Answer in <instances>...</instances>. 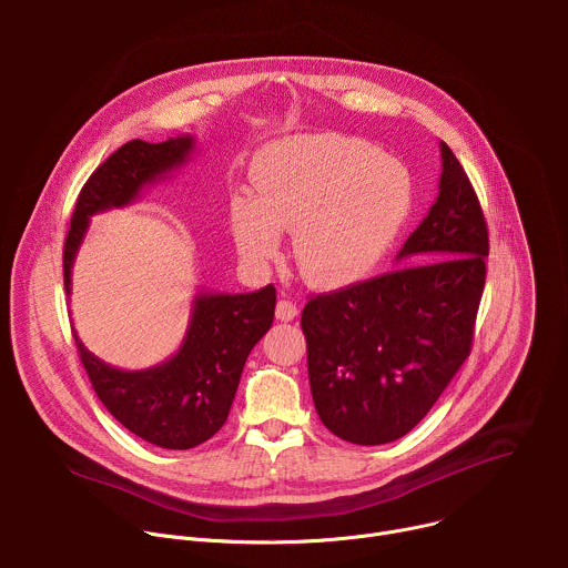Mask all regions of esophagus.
I'll return each instance as SVG.
<instances>
[{
	"instance_id": "34e87169",
	"label": "esophagus",
	"mask_w": 568,
	"mask_h": 568,
	"mask_svg": "<svg viewBox=\"0 0 568 568\" xmlns=\"http://www.w3.org/2000/svg\"><path fill=\"white\" fill-rule=\"evenodd\" d=\"M296 314H298L296 303H292V301H287V298H281V301L276 303V318H278V321H292V318H296Z\"/></svg>"
}]
</instances>
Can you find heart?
I'll use <instances>...</instances> for the list:
<instances>
[{
  "label": "heart",
  "mask_w": 568,
  "mask_h": 568,
  "mask_svg": "<svg viewBox=\"0 0 568 568\" xmlns=\"http://www.w3.org/2000/svg\"><path fill=\"white\" fill-rule=\"evenodd\" d=\"M256 195L237 191L229 222L237 252L267 263L281 229L294 231L292 256L316 287H346L371 276L395 247L416 204L404 161L335 132L267 145L252 164Z\"/></svg>",
  "instance_id": "1"
}]
</instances>
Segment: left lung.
<instances>
[{"mask_svg":"<svg viewBox=\"0 0 568 568\" xmlns=\"http://www.w3.org/2000/svg\"><path fill=\"white\" fill-rule=\"evenodd\" d=\"M440 159L438 197L397 254L423 265L312 296L301 314L316 414L355 445L409 434L471 348L488 226L445 141Z\"/></svg>","mask_w":568,"mask_h":568,"instance_id":"8db88e82","label":"left lung"}]
</instances>
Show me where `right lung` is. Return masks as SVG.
<instances>
[{"mask_svg":"<svg viewBox=\"0 0 568 568\" xmlns=\"http://www.w3.org/2000/svg\"><path fill=\"white\" fill-rule=\"evenodd\" d=\"M193 150L195 139L191 134L161 143L134 139L92 173L78 195L64 242L67 296L90 217L136 202L145 186L164 182L182 169ZM274 307V285L250 294L197 292L180 351L143 371L105 364L71 331L99 399L125 429L156 447L191 449L226 423L242 368L252 348L272 328Z\"/></svg>","mask_w":568,"mask_h":568,"instance_id":"1","label":"right lung"}]
</instances>
